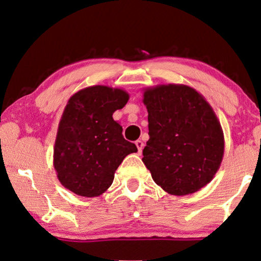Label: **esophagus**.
<instances>
[{
  "label": "esophagus",
  "instance_id": "esophagus-1",
  "mask_svg": "<svg viewBox=\"0 0 261 261\" xmlns=\"http://www.w3.org/2000/svg\"><path fill=\"white\" fill-rule=\"evenodd\" d=\"M135 145H137L139 153H141L142 148H144V146H145V145H144V142H142L141 140H137V141H135Z\"/></svg>",
  "mask_w": 261,
  "mask_h": 261
}]
</instances>
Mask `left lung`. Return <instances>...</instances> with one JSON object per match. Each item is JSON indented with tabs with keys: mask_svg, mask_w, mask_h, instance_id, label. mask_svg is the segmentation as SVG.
Returning a JSON list of instances; mask_svg holds the SVG:
<instances>
[{
	"mask_svg": "<svg viewBox=\"0 0 261 261\" xmlns=\"http://www.w3.org/2000/svg\"><path fill=\"white\" fill-rule=\"evenodd\" d=\"M149 140L142 162L169 194L198 191L222 162L223 132L201 94L188 85H159L144 92Z\"/></svg>",
	"mask_w": 261,
	"mask_h": 261,
	"instance_id": "left-lung-1",
	"label": "left lung"
}]
</instances>
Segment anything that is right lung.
I'll return each instance as SVG.
<instances>
[{
    "instance_id": "1",
    "label": "right lung",
    "mask_w": 261,
    "mask_h": 261,
    "mask_svg": "<svg viewBox=\"0 0 261 261\" xmlns=\"http://www.w3.org/2000/svg\"><path fill=\"white\" fill-rule=\"evenodd\" d=\"M129 96L105 85L85 88L69 99L59 122L53 164L66 189L84 197L102 195L122 160L138 152L113 119Z\"/></svg>"
}]
</instances>
